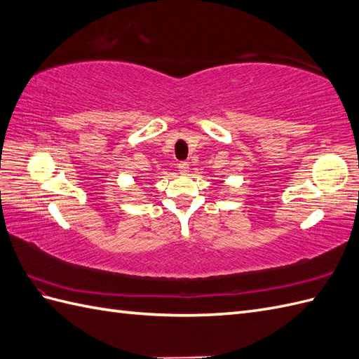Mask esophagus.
I'll return each mask as SVG.
<instances>
[{"instance_id":"obj_1","label":"esophagus","mask_w":359,"mask_h":359,"mask_svg":"<svg viewBox=\"0 0 359 359\" xmlns=\"http://www.w3.org/2000/svg\"><path fill=\"white\" fill-rule=\"evenodd\" d=\"M177 168H179L180 174H187L189 171V163L188 162H179Z\"/></svg>"}]
</instances>
